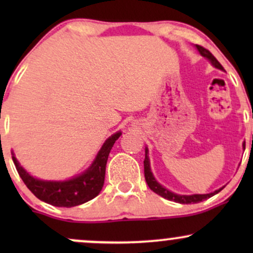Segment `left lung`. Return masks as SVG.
<instances>
[{"instance_id": "left-lung-1", "label": "left lung", "mask_w": 253, "mask_h": 253, "mask_svg": "<svg viewBox=\"0 0 253 253\" xmlns=\"http://www.w3.org/2000/svg\"><path fill=\"white\" fill-rule=\"evenodd\" d=\"M195 47H196V50L200 52V54H201L202 57H205L206 59L210 60L211 64L214 66V68L219 69V70H221V71H225V70H223L221 64L217 62L216 58L214 57L210 51L206 50L205 47H202V46H200V45H195ZM243 147H244V150H245V145H243ZM144 173H145V179H146L147 185H149V188L151 190L155 191L156 194H158L159 196L164 197V199L170 200V201H173V202H177V203H182V205H189V203H199L201 201H205V200L210 199V197L214 196L215 194L220 193V191H221L223 188H225V187L219 188L217 190L213 191V193H210V194H193V195H181V194L172 193V191H170L169 189H167V188L163 187L161 183L157 182L155 176H153L152 171H151V167H150L149 149H147V147H145Z\"/></svg>"}]
</instances>
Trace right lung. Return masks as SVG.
<instances>
[{
	"label": "right lung",
	"instance_id": "1",
	"mask_svg": "<svg viewBox=\"0 0 253 253\" xmlns=\"http://www.w3.org/2000/svg\"><path fill=\"white\" fill-rule=\"evenodd\" d=\"M120 135L121 130L110 135L88 169L65 181H45L37 178L20 165L14 152H11V158L21 179L38 199L56 207L70 208L90 201L102 190L109 152Z\"/></svg>",
	"mask_w": 253,
	"mask_h": 253
}]
</instances>
